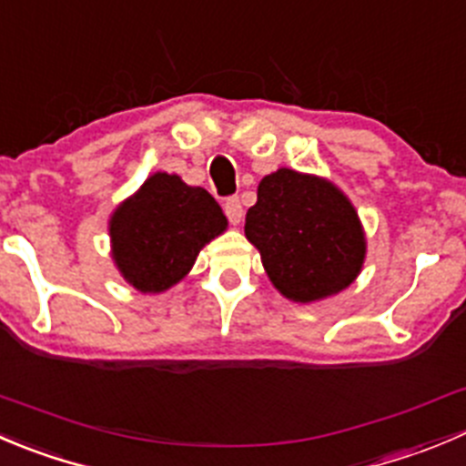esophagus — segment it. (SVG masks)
Returning <instances> with one entry per match:
<instances>
[{
  "label": "esophagus",
  "instance_id": "esophagus-1",
  "mask_svg": "<svg viewBox=\"0 0 466 466\" xmlns=\"http://www.w3.org/2000/svg\"><path fill=\"white\" fill-rule=\"evenodd\" d=\"M223 209H225V216L229 218V223H234V225L241 223L243 207H241V200H238L237 196L228 198V200H225V205H223Z\"/></svg>",
  "mask_w": 466,
  "mask_h": 466
}]
</instances>
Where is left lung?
<instances>
[{"mask_svg":"<svg viewBox=\"0 0 466 466\" xmlns=\"http://www.w3.org/2000/svg\"><path fill=\"white\" fill-rule=\"evenodd\" d=\"M246 237L282 296L311 302L341 291L364 264L362 225L348 198L329 182L279 168L257 188Z\"/></svg>","mask_w":466,"mask_h":466,"instance_id":"left-lung-1","label":"left lung"}]
</instances>
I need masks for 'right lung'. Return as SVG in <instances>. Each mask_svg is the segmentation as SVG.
<instances>
[{
  "label": "right lung",
  "instance_id": "1",
  "mask_svg": "<svg viewBox=\"0 0 466 466\" xmlns=\"http://www.w3.org/2000/svg\"><path fill=\"white\" fill-rule=\"evenodd\" d=\"M225 225L223 209L205 188L157 173L111 216L113 259L134 289L166 291L191 270L202 246Z\"/></svg>",
  "mask_w": 466,
  "mask_h": 466
}]
</instances>
